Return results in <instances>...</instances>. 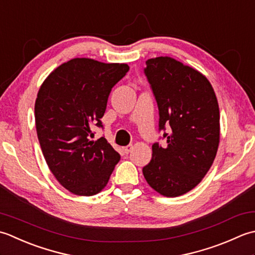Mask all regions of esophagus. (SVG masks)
Instances as JSON below:
<instances>
[{
  "label": "esophagus",
  "instance_id": "esophagus-1",
  "mask_svg": "<svg viewBox=\"0 0 255 255\" xmlns=\"http://www.w3.org/2000/svg\"><path fill=\"white\" fill-rule=\"evenodd\" d=\"M132 148H133L132 145H128V146H124L123 147V152L126 153V154H128L132 150Z\"/></svg>",
  "mask_w": 255,
  "mask_h": 255
}]
</instances>
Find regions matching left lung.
I'll use <instances>...</instances> for the list:
<instances>
[{"instance_id": "1", "label": "left lung", "mask_w": 255, "mask_h": 255, "mask_svg": "<svg viewBox=\"0 0 255 255\" xmlns=\"http://www.w3.org/2000/svg\"><path fill=\"white\" fill-rule=\"evenodd\" d=\"M144 74L167 145L153 144L143 175L160 195L177 197L198 185L214 163L220 138L219 106L207 78L170 57L148 59Z\"/></svg>"}]
</instances>
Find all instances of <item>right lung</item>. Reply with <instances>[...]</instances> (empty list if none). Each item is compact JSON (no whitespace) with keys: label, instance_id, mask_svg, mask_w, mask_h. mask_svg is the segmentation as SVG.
<instances>
[{"label":"right lung","instance_id":"obj_1","mask_svg":"<svg viewBox=\"0 0 255 255\" xmlns=\"http://www.w3.org/2000/svg\"><path fill=\"white\" fill-rule=\"evenodd\" d=\"M127 64L75 58L46 78L35 102L38 141L51 173L79 196H93L108 184L121 156L105 137L90 141L91 128H103L112 88L127 75Z\"/></svg>","mask_w":255,"mask_h":255}]
</instances>
